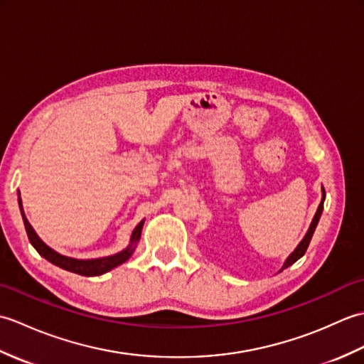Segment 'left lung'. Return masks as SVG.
Masks as SVG:
<instances>
[{"label":"left lung","instance_id":"obj_1","mask_svg":"<svg viewBox=\"0 0 364 364\" xmlns=\"http://www.w3.org/2000/svg\"><path fill=\"white\" fill-rule=\"evenodd\" d=\"M323 200H326V191H323V188H322V198H321V203H319V206H318V211H316L314 218H313V220H311V223H310V228H308L306 235H305V236H304V239H301V241L299 242V245L296 247V249H294V252L289 255L288 258H286V261L283 262L282 269L278 270V272H282L283 269L292 266L294 262H296L297 259H300V258L304 257V255H305V252H306V249H308V245H310V241H311V237H313L314 230H316V227H318V222H319V219H321V214H322V210H323Z\"/></svg>","mask_w":364,"mask_h":364}]
</instances>
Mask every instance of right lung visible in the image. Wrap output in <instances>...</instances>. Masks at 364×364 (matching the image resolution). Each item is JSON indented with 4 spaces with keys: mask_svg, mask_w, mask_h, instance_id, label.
<instances>
[{
    "mask_svg": "<svg viewBox=\"0 0 364 364\" xmlns=\"http://www.w3.org/2000/svg\"><path fill=\"white\" fill-rule=\"evenodd\" d=\"M18 205H20V213L23 218V223H25L26 233L29 237V242L33 244L34 249L38 252L41 257H43L46 261L53 262L54 266H58L60 269H65L68 272L84 275V277H97V275H103L106 272H109L114 267H117L123 262L128 261L131 258V255L134 253L139 239H141L142 233V227L144 222L141 220L137 223V227L133 230L129 237V245L127 249H123L122 252L111 255V257H103V258H92V259H78V258H72V257H65V255H60L59 252L53 250L51 247L46 245L38 235L34 231V228L31 227L29 220L26 219L25 211H23V203H21V197H20V191H18Z\"/></svg>",
    "mask_w": 364,
    "mask_h": 364,
    "instance_id": "add662e5",
    "label": "right lung"
}]
</instances>
